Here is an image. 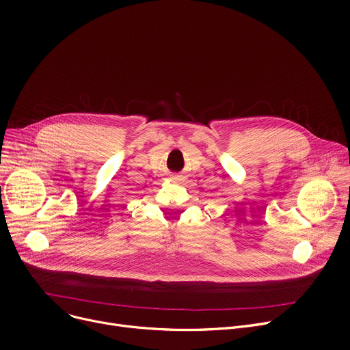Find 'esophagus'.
Segmentation results:
<instances>
[{
  "label": "esophagus",
  "instance_id": "34e87169",
  "mask_svg": "<svg viewBox=\"0 0 350 350\" xmlns=\"http://www.w3.org/2000/svg\"><path fill=\"white\" fill-rule=\"evenodd\" d=\"M172 180L173 181H181V176H174Z\"/></svg>",
  "mask_w": 350,
  "mask_h": 350
}]
</instances>
